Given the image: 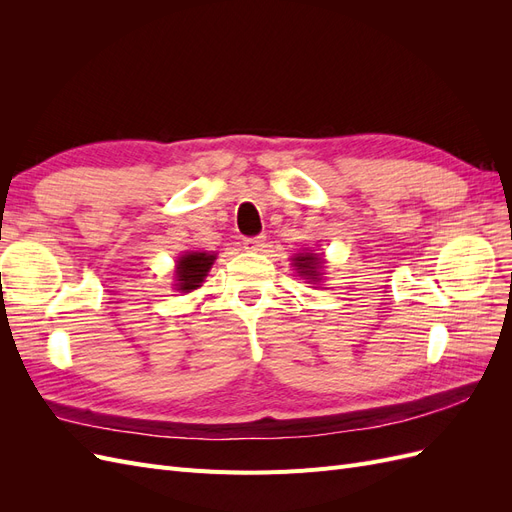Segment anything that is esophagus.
I'll list each match as a JSON object with an SVG mask.
<instances>
[{"label":"esophagus","mask_w":512,"mask_h":512,"mask_svg":"<svg viewBox=\"0 0 512 512\" xmlns=\"http://www.w3.org/2000/svg\"><path fill=\"white\" fill-rule=\"evenodd\" d=\"M243 247H245V250H250V252H262L267 247V237L265 235H258V237L245 239Z\"/></svg>","instance_id":"obj_1"}]
</instances>
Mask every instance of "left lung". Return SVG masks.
<instances>
[{
  "instance_id": "8db88e82",
  "label": "left lung",
  "mask_w": 512,
  "mask_h": 512,
  "mask_svg": "<svg viewBox=\"0 0 512 512\" xmlns=\"http://www.w3.org/2000/svg\"><path fill=\"white\" fill-rule=\"evenodd\" d=\"M292 265L297 267V273L303 277V280L309 282H320V269H322V258L318 254H297L292 258Z\"/></svg>"
}]
</instances>
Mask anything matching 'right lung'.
<instances>
[{
	"label": "right lung",
	"instance_id": "1",
	"mask_svg": "<svg viewBox=\"0 0 512 512\" xmlns=\"http://www.w3.org/2000/svg\"><path fill=\"white\" fill-rule=\"evenodd\" d=\"M215 254L207 252H185L177 260V269H175V286L181 292H192L200 288V284L205 282V277L213 265Z\"/></svg>",
	"mask_w": 512,
	"mask_h": 512
}]
</instances>
